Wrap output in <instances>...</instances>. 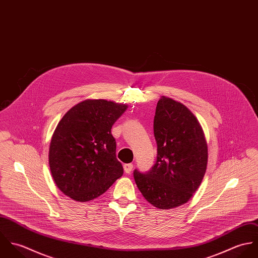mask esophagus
I'll return each mask as SVG.
<instances>
[{
    "instance_id": "1",
    "label": "esophagus",
    "mask_w": 258,
    "mask_h": 258,
    "mask_svg": "<svg viewBox=\"0 0 258 258\" xmlns=\"http://www.w3.org/2000/svg\"><path fill=\"white\" fill-rule=\"evenodd\" d=\"M133 170V164H125L124 165V171L126 174H130Z\"/></svg>"
}]
</instances>
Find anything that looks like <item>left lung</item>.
<instances>
[{
	"mask_svg": "<svg viewBox=\"0 0 258 258\" xmlns=\"http://www.w3.org/2000/svg\"><path fill=\"white\" fill-rule=\"evenodd\" d=\"M157 161L147 174L134 172L145 200L159 210L178 208L201 185L208 165V144L203 128L187 107L162 96L154 118Z\"/></svg>",
	"mask_w": 258,
	"mask_h": 258,
	"instance_id": "left-lung-1",
	"label": "left lung"
}]
</instances>
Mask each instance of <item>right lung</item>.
I'll return each instance as SVG.
<instances>
[{"label":"right lung","mask_w":258,"mask_h":258,"mask_svg":"<svg viewBox=\"0 0 258 258\" xmlns=\"http://www.w3.org/2000/svg\"><path fill=\"white\" fill-rule=\"evenodd\" d=\"M128 105L86 99L58 122L49 144L48 163L56 186L76 202L104 194L123 175L111 128Z\"/></svg>","instance_id":"right-lung-1"}]
</instances>
